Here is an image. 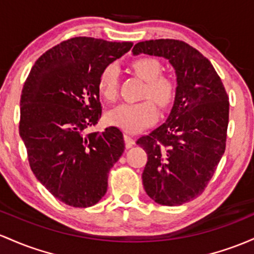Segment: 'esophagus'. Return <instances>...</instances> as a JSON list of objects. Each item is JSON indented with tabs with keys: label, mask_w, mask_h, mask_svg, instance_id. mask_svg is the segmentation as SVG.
<instances>
[{
	"label": "esophagus",
	"mask_w": 254,
	"mask_h": 254,
	"mask_svg": "<svg viewBox=\"0 0 254 254\" xmlns=\"http://www.w3.org/2000/svg\"><path fill=\"white\" fill-rule=\"evenodd\" d=\"M124 140H125V146H127V148H130V147H132L133 144H135V140H133L132 136L127 135V133H125L124 135Z\"/></svg>",
	"instance_id": "esophagus-1"
}]
</instances>
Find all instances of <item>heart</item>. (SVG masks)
Here are the masks:
<instances>
[{
	"label": "heart",
	"mask_w": 254,
	"mask_h": 254,
	"mask_svg": "<svg viewBox=\"0 0 254 254\" xmlns=\"http://www.w3.org/2000/svg\"><path fill=\"white\" fill-rule=\"evenodd\" d=\"M131 67L138 77L146 80L143 89L144 100L137 104H123L108 113V122L127 132H138L149 127L158 118L154 103L161 108H168L174 102L177 93L175 78L161 73L160 61L152 57H142L131 63ZM119 69L116 64H108L102 68L99 77L100 93L105 99L113 101L118 95ZM152 98L153 101L149 100Z\"/></svg>",
	"instance_id": "b5f03b06"
}]
</instances>
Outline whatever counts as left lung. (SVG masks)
<instances>
[{"mask_svg":"<svg viewBox=\"0 0 254 254\" xmlns=\"http://www.w3.org/2000/svg\"><path fill=\"white\" fill-rule=\"evenodd\" d=\"M132 53L166 58L176 69L169 118L136 143L148 155L142 174L148 196L160 205H182L202 194L224 154L229 96L210 60L186 42L144 41Z\"/></svg>","mask_w":254,"mask_h":254,"instance_id":"1","label":"left lung"}]
</instances>
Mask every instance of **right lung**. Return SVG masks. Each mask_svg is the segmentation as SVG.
Returning <instances> with one entry per match:
<instances>
[{"label":"right lung","instance_id":"1","mask_svg":"<svg viewBox=\"0 0 254 254\" xmlns=\"http://www.w3.org/2000/svg\"><path fill=\"white\" fill-rule=\"evenodd\" d=\"M131 42L73 37L47 50L26 78L19 133L30 168L64 204L89 207L107 191L108 172L125 148L118 127L86 132L102 114V68L131 49Z\"/></svg>","mask_w":254,"mask_h":254}]
</instances>
